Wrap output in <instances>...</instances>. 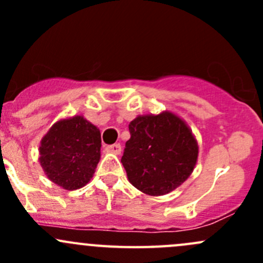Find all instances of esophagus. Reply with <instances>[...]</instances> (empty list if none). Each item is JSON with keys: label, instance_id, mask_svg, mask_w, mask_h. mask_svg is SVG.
Returning <instances> with one entry per match:
<instances>
[{"label": "esophagus", "instance_id": "34e87169", "mask_svg": "<svg viewBox=\"0 0 263 263\" xmlns=\"http://www.w3.org/2000/svg\"><path fill=\"white\" fill-rule=\"evenodd\" d=\"M105 151L110 154H115V155H119V154H121V145L119 144L108 145V146L105 147Z\"/></svg>", "mask_w": 263, "mask_h": 263}]
</instances>
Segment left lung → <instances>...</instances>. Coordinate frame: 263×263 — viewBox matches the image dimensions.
<instances>
[{
    "instance_id": "8db88e82",
    "label": "left lung",
    "mask_w": 263,
    "mask_h": 263,
    "mask_svg": "<svg viewBox=\"0 0 263 263\" xmlns=\"http://www.w3.org/2000/svg\"><path fill=\"white\" fill-rule=\"evenodd\" d=\"M121 161L129 183L148 196H163L192 174L198 144L192 129L174 113L137 116Z\"/></svg>"
}]
</instances>
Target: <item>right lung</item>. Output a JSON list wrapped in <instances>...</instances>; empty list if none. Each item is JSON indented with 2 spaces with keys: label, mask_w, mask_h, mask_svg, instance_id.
<instances>
[{
  "label": "right lung",
  "mask_w": 263,
  "mask_h": 263,
  "mask_svg": "<svg viewBox=\"0 0 263 263\" xmlns=\"http://www.w3.org/2000/svg\"><path fill=\"white\" fill-rule=\"evenodd\" d=\"M100 131L82 116L55 122L39 146V163L49 181L67 191L84 187L100 160Z\"/></svg>",
  "instance_id": "right-lung-1"
}]
</instances>
